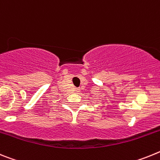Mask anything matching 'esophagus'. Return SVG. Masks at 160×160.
I'll list each match as a JSON object with an SVG mask.
<instances>
[{
	"mask_svg": "<svg viewBox=\"0 0 160 160\" xmlns=\"http://www.w3.org/2000/svg\"><path fill=\"white\" fill-rule=\"evenodd\" d=\"M78 90H77V91H78Z\"/></svg>",
	"mask_w": 160,
	"mask_h": 160,
	"instance_id": "34e87169",
	"label": "esophagus"
}]
</instances>
